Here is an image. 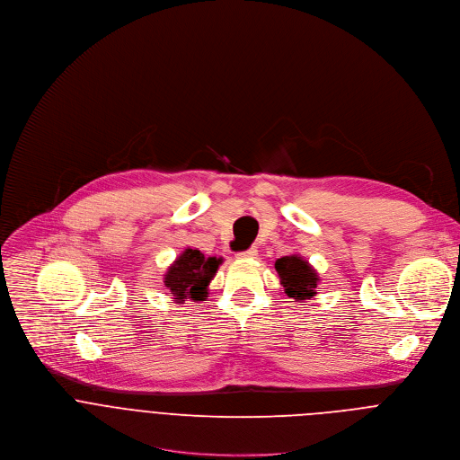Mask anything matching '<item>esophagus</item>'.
<instances>
[{
    "mask_svg": "<svg viewBox=\"0 0 460 460\" xmlns=\"http://www.w3.org/2000/svg\"><path fill=\"white\" fill-rule=\"evenodd\" d=\"M255 255H257V248H255V246H252V248H248V250H244V252H237V253H235L237 259H253Z\"/></svg>",
    "mask_w": 460,
    "mask_h": 460,
    "instance_id": "esophagus-1",
    "label": "esophagus"
}]
</instances>
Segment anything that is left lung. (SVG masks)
<instances>
[{"mask_svg":"<svg viewBox=\"0 0 460 460\" xmlns=\"http://www.w3.org/2000/svg\"><path fill=\"white\" fill-rule=\"evenodd\" d=\"M275 271L279 275V283L285 294L296 303H306L317 294L321 283L317 270L301 253L283 255L275 261Z\"/></svg>","mask_w":460,"mask_h":460,"instance_id":"8db88e82","label":"left lung"}]
</instances>
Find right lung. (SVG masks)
<instances>
[{"mask_svg":"<svg viewBox=\"0 0 460 460\" xmlns=\"http://www.w3.org/2000/svg\"><path fill=\"white\" fill-rule=\"evenodd\" d=\"M221 264L223 257H207L201 250L187 246L166 268L163 287L175 305H185V301H207L210 283Z\"/></svg>","mask_w":460,"mask_h":460,"instance_id":"add662e5","label":"right lung"}]
</instances>
